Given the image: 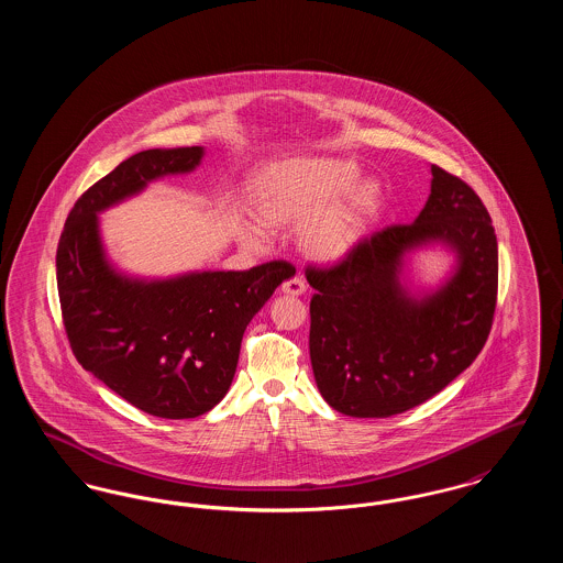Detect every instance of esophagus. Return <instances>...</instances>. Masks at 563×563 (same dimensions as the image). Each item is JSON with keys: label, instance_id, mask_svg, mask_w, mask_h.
Wrapping results in <instances>:
<instances>
[{"label": "esophagus", "instance_id": "1", "mask_svg": "<svg viewBox=\"0 0 563 563\" xmlns=\"http://www.w3.org/2000/svg\"><path fill=\"white\" fill-rule=\"evenodd\" d=\"M280 289H283V294L294 295V297H297V295H301L306 291V283H303L299 276H294V278L285 280Z\"/></svg>", "mask_w": 563, "mask_h": 563}]
</instances>
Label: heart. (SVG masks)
I'll return each mask as SVG.
<instances>
[{"mask_svg": "<svg viewBox=\"0 0 563 563\" xmlns=\"http://www.w3.org/2000/svg\"><path fill=\"white\" fill-rule=\"evenodd\" d=\"M354 162L295 156L269 162L251 179L257 223L244 228L251 244H266L268 230L297 228V246L312 260L344 257L377 223L386 207L379 181L358 177Z\"/></svg>", "mask_w": 563, "mask_h": 563, "instance_id": "obj_1", "label": "heart"}]
</instances>
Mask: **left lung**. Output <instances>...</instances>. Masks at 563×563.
Returning a JSON list of instances; mask_svg holds the SVG:
<instances>
[{"instance_id": "obj_1", "label": "left lung", "mask_w": 563, "mask_h": 563, "mask_svg": "<svg viewBox=\"0 0 563 563\" xmlns=\"http://www.w3.org/2000/svg\"><path fill=\"white\" fill-rule=\"evenodd\" d=\"M430 196L413 223L363 239L333 268L306 269L310 361L322 399L352 418H390L441 393L482 352L498 294V242L482 198L430 164ZM456 255L434 290L411 292L409 252Z\"/></svg>"}]
</instances>
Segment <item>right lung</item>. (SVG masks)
Returning a JSON list of instances; mask_svg holds the SVG:
<instances>
[{
  "mask_svg": "<svg viewBox=\"0 0 563 563\" xmlns=\"http://www.w3.org/2000/svg\"><path fill=\"white\" fill-rule=\"evenodd\" d=\"M205 147L145 150L86 189L56 249V285L71 350L86 372L136 409L198 418L225 397L242 335L295 268L269 262L244 272L136 278L109 262L99 213L166 175L191 173Z\"/></svg>",
  "mask_w": 563,
  "mask_h": 563,
  "instance_id": "add662e5",
  "label": "right lung"
}]
</instances>
